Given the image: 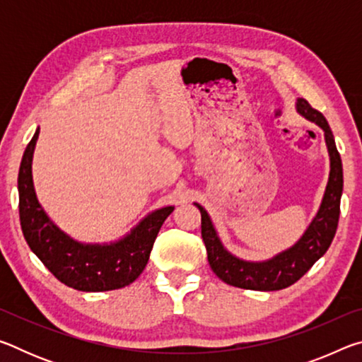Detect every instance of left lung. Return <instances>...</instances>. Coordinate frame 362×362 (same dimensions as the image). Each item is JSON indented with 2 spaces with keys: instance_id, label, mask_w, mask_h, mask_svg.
Returning a JSON list of instances; mask_svg holds the SVG:
<instances>
[{
  "instance_id": "1",
  "label": "left lung",
  "mask_w": 362,
  "mask_h": 362,
  "mask_svg": "<svg viewBox=\"0 0 362 362\" xmlns=\"http://www.w3.org/2000/svg\"><path fill=\"white\" fill-rule=\"evenodd\" d=\"M297 112L306 119L315 122L324 131L330 173L326 192L322 196L320 211L302 238L292 247L283 250L273 259L263 262H247L238 259L223 247L217 231L211 222L209 214L203 206L194 203L201 212V236L206 244L207 260L212 272L223 283L250 291H279L292 286L326 254L332 243L340 216V198L343 192L341 159L337 151L332 131L322 113L317 112L305 99H297Z\"/></svg>"
}]
</instances>
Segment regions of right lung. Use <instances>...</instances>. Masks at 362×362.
<instances>
[{
	"mask_svg": "<svg viewBox=\"0 0 362 362\" xmlns=\"http://www.w3.org/2000/svg\"><path fill=\"white\" fill-rule=\"evenodd\" d=\"M40 129L27 145L19 169V216L25 241L60 283L83 292L121 289L134 283L146 267L158 231L174 211L166 206L148 214L129 235L110 244L73 240L47 217L36 198L32 159Z\"/></svg>",
	"mask_w": 362,
	"mask_h": 362,
	"instance_id": "obj_1",
	"label": "right lung"
}]
</instances>
